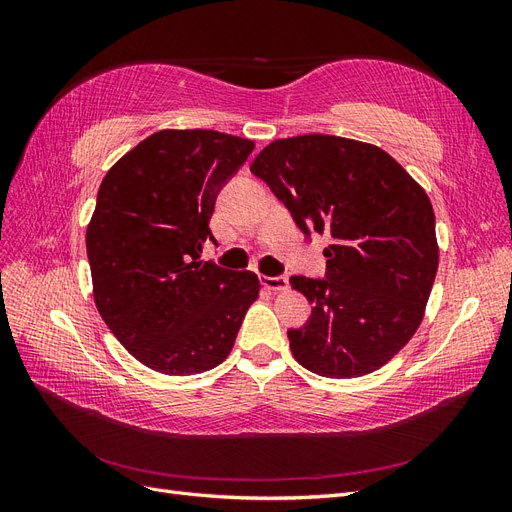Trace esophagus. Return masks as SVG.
<instances>
[{
    "label": "esophagus",
    "instance_id": "34e87169",
    "mask_svg": "<svg viewBox=\"0 0 512 512\" xmlns=\"http://www.w3.org/2000/svg\"><path fill=\"white\" fill-rule=\"evenodd\" d=\"M262 286L269 288V290H286L288 288V277L286 275H277V277H269V275H262Z\"/></svg>",
    "mask_w": 512,
    "mask_h": 512
}]
</instances>
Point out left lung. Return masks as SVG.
<instances>
[{
	"mask_svg": "<svg viewBox=\"0 0 512 512\" xmlns=\"http://www.w3.org/2000/svg\"><path fill=\"white\" fill-rule=\"evenodd\" d=\"M309 237L324 235L327 277L292 275L312 303L290 350L324 378H359L416 333L438 271L429 196L376 145L329 134L280 138L250 166Z\"/></svg>",
	"mask_w": 512,
	"mask_h": 512,
	"instance_id": "8db88e82",
	"label": "left lung"
}]
</instances>
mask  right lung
<instances>
[{
	"instance_id": "add662e5",
	"label": "right lung",
	"mask_w": 512,
	"mask_h": 512,
	"mask_svg": "<svg viewBox=\"0 0 512 512\" xmlns=\"http://www.w3.org/2000/svg\"><path fill=\"white\" fill-rule=\"evenodd\" d=\"M254 143L215 130H160L100 183L87 226L94 301L136 361L168 376L220 365L258 299L252 271L203 262L222 185Z\"/></svg>"
}]
</instances>
